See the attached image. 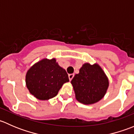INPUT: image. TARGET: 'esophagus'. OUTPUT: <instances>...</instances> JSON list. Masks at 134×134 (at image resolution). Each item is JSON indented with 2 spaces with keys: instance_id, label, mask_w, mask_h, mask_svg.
I'll use <instances>...</instances> for the list:
<instances>
[{
  "instance_id": "obj_1",
  "label": "esophagus",
  "mask_w": 134,
  "mask_h": 134,
  "mask_svg": "<svg viewBox=\"0 0 134 134\" xmlns=\"http://www.w3.org/2000/svg\"><path fill=\"white\" fill-rule=\"evenodd\" d=\"M74 76H75V75L74 74H70V75H69V80L71 81L72 80V79L73 78Z\"/></svg>"
}]
</instances>
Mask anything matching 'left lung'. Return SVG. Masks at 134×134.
<instances>
[{"label":"left lung","mask_w":134,"mask_h":134,"mask_svg":"<svg viewBox=\"0 0 134 134\" xmlns=\"http://www.w3.org/2000/svg\"><path fill=\"white\" fill-rule=\"evenodd\" d=\"M76 98L84 104L102 99L109 86L108 79L98 65L85 63L71 80Z\"/></svg>","instance_id":"8db88e82"}]
</instances>
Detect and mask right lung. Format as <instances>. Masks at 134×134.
<instances>
[{
	"label": "right lung",
	"instance_id": "add662e5",
	"mask_svg": "<svg viewBox=\"0 0 134 134\" xmlns=\"http://www.w3.org/2000/svg\"><path fill=\"white\" fill-rule=\"evenodd\" d=\"M69 81L66 71L59 66L55 59H42L34 65L26 75L27 88L40 100L56 97L63 83Z\"/></svg>",
	"mask_w": 134,
	"mask_h": 134
}]
</instances>
